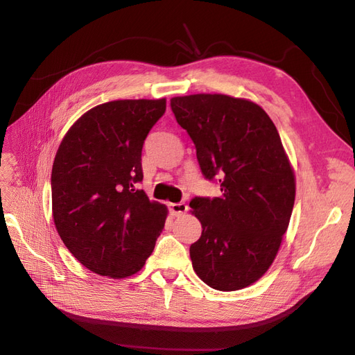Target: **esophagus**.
Wrapping results in <instances>:
<instances>
[{
	"label": "esophagus",
	"instance_id": "34e87169",
	"mask_svg": "<svg viewBox=\"0 0 355 355\" xmlns=\"http://www.w3.org/2000/svg\"><path fill=\"white\" fill-rule=\"evenodd\" d=\"M188 211V206L185 202H173L170 204V213L173 214V216H180V214H184Z\"/></svg>",
	"mask_w": 355,
	"mask_h": 355
}]
</instances>
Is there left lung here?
Instances as JSON below:
<instances>
[{
	"label": "left lung",
	"mask_w": 355,
	"mask_h": 355,
	"mask_svg": "<svg viewBox=\"0 0 355 355\" xmlns=\"http://www.w3.org/2000/svg\"><path fill=\"white\" fill-rule=\"evenodd\" d=\"M197 149L204 178L222 196L189 202L201 237L189 247L192 268L211 288L234 292L268 271L292 216L296 180L272 120L259 105L198 93L170 101Z\"/></svg>",
	"instance_id": "8db88e82"
}]
</instances>
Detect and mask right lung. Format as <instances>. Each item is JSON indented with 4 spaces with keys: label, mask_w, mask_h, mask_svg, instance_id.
<instances>
[{
    "label": "right lung",
    "mask_w": 355,
    "mask_h": 355,
    "mask_svg": "<svg viewBox=\"0 0 355 355\" xmlns=\"http://www.w3.org/2000/svg\"><path fill=\"white\" fill-rule=\"evenodd\" d=\"M166 99L94 106L63 136L51 170V210L68 250L87 270L111 278L141 271L164 228L167 207L142 182V148Z\"/></svg>",
    "instance_id": "add662e5"
}]
</instances>
